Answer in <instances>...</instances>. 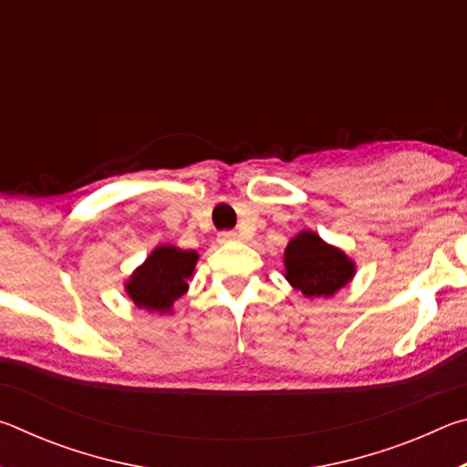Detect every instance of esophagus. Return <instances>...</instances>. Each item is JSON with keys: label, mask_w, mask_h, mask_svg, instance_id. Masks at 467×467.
Wrapping results in <instances>:
<instances>
[{"label": "esophagus", "mask_w": 467, "mask_h": 467, "mask_svg": "<svg viewBox=\"0 0 467 467\" xmlns=\"http://www.w3.org/2000/svg\"><path fill=\"white\" fill-rule=\"evenodd\" d=\"M239 241H241V236L234 231H224L218 234V243H223V244H231V243H239Z\"/></svg>", "instance_id": "1"}]
</instances>
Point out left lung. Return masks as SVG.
I'll list each match as a JSON object with an SVG mask.
<instances>
[{"mask_svg":"<svg viewBox=\"0 0 467 467\" xmlns=\"http://www.w3.org/2000/svg\"><path fill=\"white\" fill-rule=\"evenodd\" d=\"M354 275V259L313 231H300L284 249V278L311 300L337 295Z\"/></svg>","mask_w":467,"mask_h":467,"instance_id":"8db88e82","label":"left lung"}]
</instances>
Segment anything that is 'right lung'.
Wrapping results in <instances>:
<instances>
[{
    "mask_svg": "<svg viewBox=\"0 0 467 467\" xmlns=\"http://www.w3.org/2000/svg\"><path fill=\"white\" fill-rule=\"evenodd\" d=\"M195 251H183L175 244H158L125 280V292L138 309L172 315L175 300L185 295L197 265Z\"/></svg>",
    "mask_w": 467,
    "mask_h": 467,
    "instance_id": "add662e5",
    "label": "right lung"
}]
</instances>
